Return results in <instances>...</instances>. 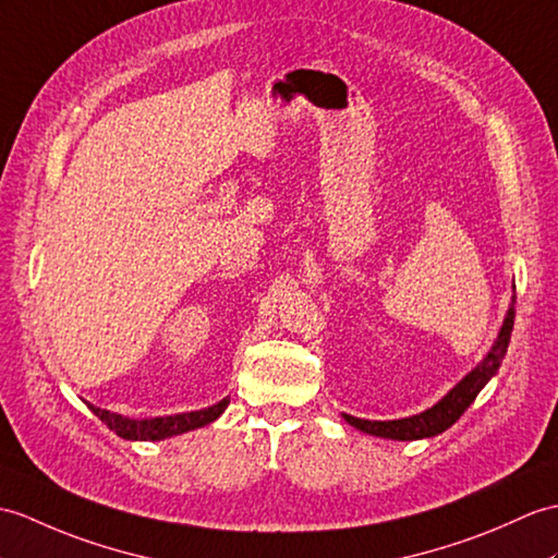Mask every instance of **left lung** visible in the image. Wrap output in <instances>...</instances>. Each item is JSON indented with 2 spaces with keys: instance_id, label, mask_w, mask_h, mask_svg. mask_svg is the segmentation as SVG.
<instances>
[{
  "instance_id": "8db88e82",
  "label": "left lung",
  "mask_w": 558,
  "mask_h": 558,
  "mask_svg": "<svg viewBox=\"0 0 558 558\" xmlns=\"http://www.w3.org/2000/svg\"><path fill=\"white\" fill-rule=\"evenodd\" d=\"M513 302L507 311V318H504V326L497 335V342L492 344L487 356L469 375H465L454 390H449L442 399H439L435 407H430L423 413H416V416L399 418V421H366V418L349 416V413H344V421L349 425L359 427L361 433H368L375 437H387V439H423V437H435L439 433H445L447 427H451L461 418V413L473 404L477 392H481L483 387L489 383L492 375L499 371L501 359H504V354H507L509 342H511L513 316H515Z\"/></svg>"
}]
</instances>
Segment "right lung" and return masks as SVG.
I'll list each match as a JSON object with an SVG mask.
<instances>
[{"instance_id":"obj_1","label":"right lung","mask_w":558,"mask_h":558,"mask_svg":"<svg viewBox=\"0 0 558 558\" xmlns=\"http://www.w3.org/2000/svg\"><path fill=\"white\" fill-rule=\"evenodd\" d=\"M230 404V399H220L218 404L209 407V409H199V411H190V413H175V416H157V418H128L121 416V413H111L107 409H99L95 404H87L89 411L95 416L113 430L123 439H166L173 435H183L190 430H197V427H204L214 423L220 413H223Z\"/></svg>"}]
</instances>
